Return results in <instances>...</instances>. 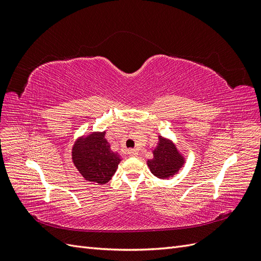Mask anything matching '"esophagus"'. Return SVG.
<instances>
[{
	"instance_id": "1",
	"label": "esophagus",
	"mask_w": 261,
	"mask_h": 261,
	"mask_svg": "<svg viewBox=\"0 0 261 261\" xmlns=\"http://www.w3.org/2000/svg\"><path fill=\"white\" fill-rule=\"evenodd\" d=\"M137 153H138V151L136 149H128V154L129 155L135 156V155H137Z\"/></svg>"
}]
</instances>
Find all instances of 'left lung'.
Listing matches in <instances>:
<instances>
[{
  "label": "left lung",
  "mask_w": 261,
  "mask_h": 261,
  "mask_svg": "<svg viewBox=\"0 0 261 261\" xmlns=\"http://www.w3.org/2000/svg\"><path fill=\"white\" fill-rule=\"evenodd\" d=\"M147 164L154 176L165 179L175 175L183 167L184 158L172 141L159 136V141L153 150V159L148 160Z\"/></svg>",
  "instance_id": "1"
}]
</instances>
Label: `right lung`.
Instances as JSON below:
<instances>
[{
	"mask_svg": "<svg viewBox=\"0 0 261 261\" xmlns=\"http://www.w3.org/2000/svg\"><path fill=\"white\" fill-rule=\"evenodd\" d=\"M106 132L92 133L83 137L73 147L72 158L77 170L86 180L106 184L111 179L121 161L106 139Z\"/></svg>",
	"mask_w": 261,
	"mask_h": 261,
	"instance_id": "obj_1",
	"label": "right lung"
}]
</instances>
